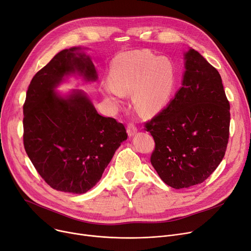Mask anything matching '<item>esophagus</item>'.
<instances>
[{
    "label": "esophagus",
    "instance_id": "esophagus-1",
    "mask_svg": "<svg viewBox=\"0 0 251 251\" xmlns=\"http://www.w3.org/2000/svg\"><path fill=\"white\" fill-rule=\"evenodd\" d=\"M137 132V127L133 124H129L127 126V133L129 136H133Z\"/></svg>",
    "mask_w": 251,
    "mask_h": 251
}]
</instances>
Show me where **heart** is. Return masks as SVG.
<instances>
[{"label": "heart", "instance_id": "1", "mask_svg": "<svg viewBox=\"0 0 251 251\" xmlns=\"http://www.w3.org/2000/svg\"><path fill=\"white\" fill-rule=\"evenodd\" d=\"M112 86L104 88L110 97L133 94L135 110L142 116L160 112L171 99L176 83V69L167 57L149 50H132L119 55L111 67Z\"/></svg>", "mask_w": 251, "mask_h": 251}]
</instances>
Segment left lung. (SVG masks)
<instances>
[{
	"instance_id": "1",
	"label": "left lung",
	"mask_w": 251,
	"mask_h": 251,
	"mask_svg": "<svg viewBox=\"0 0 251 251\" xmlns=\"http://www.w3.org/2000/svg\"><path fill=\"white\" fill-rule=\"evenodd\" d=\"M182 86L167 107L146 123L155 148L151 163L175 189L202 183L225 155L230 104L218 70L197 50L184 55Z\"/></svg>"
}]
</instances>
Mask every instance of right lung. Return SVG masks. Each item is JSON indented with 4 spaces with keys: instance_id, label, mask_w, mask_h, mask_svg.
Returning <instances> with one entry per match:
<instances>
[{
    "instance_id": "add662e5",
    "label": "right lung",
    "mask_w": 251,
    "mask_h": 251,
    "mask_svg": "<svg viewBox=\"0 0 251 251\" xmlns=\"http://www.w3.org/2000/svg\"><path fill=\"white\" fill-rule=\"evenodd\" d=\"M80 50H63L39 70L23 104L26 153L51 188L74 194L96 185L127 139L124 125L100 116L84 91L72 90L67 96L56 91L72 74L86 81L98 79L94 63Z\"/></svg>"
}]
</instances>
